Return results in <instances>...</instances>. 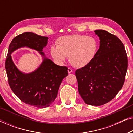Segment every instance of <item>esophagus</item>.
<instances>
[{
	"label": "esophagus",
	"mask_w": 133,
	"mask_h": 133,
	"mask_svg": "<svg viewBox=\"0 0 133 133\" xmlns=\"http://www.w3.org/2000/svg\"><path fill=\"white\" fill-rule=\"evenodd\" d=\"M72 71H73L72 69L71 68V67H68V73H71V72H72Z\"/></svg>",
	"instance_id": "esophagus-1"
}]
</instances>
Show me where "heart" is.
<instances>
[{"mask_svg":"<svg viewBox=\"0 0 133 133\" xmlns=\"http://www.w3.org/2000/svg\"><path fill=\"white\" fill-rule=\"evenodd\" d=\"M95 38L82 34H72L60 37L57 46H51L50 54L56 62L62 63L69 57L74 66L82 68L91 62L98 50Z\"/></svg>","mask_w":133,"mask_h":133,"instance_id":"1","label":"heart"}]
</instances>
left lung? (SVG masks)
Masks as SVG:
<instances>
[{
    "mask_svg": "<svg viewBox=\"0 0 133 133\" xmlns=\"http://www.w3.org/2000/svg\"><path fill=\"white\" fill-rule=\"evenodd\" d=\"M100 48L93 60L76 70L78 90L86 104L100 106L113 99L124 84L128 59L124 45L107 31H94Z\"/></svg>",
    "mask_w": 133,
    "mask_h": 133,
    "instance_id": "8db88e82",
    "label": "left lung"
}]
</instances>
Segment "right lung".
Returning a JSON list of instances; mask_svg holds the SVG:
<instances>
[{
	"instance_id": "1",
	"label": "right lung",
	"mask_w": 133,
	"mask_h": 133,
	"mask_svg": "<svg viewBox=\"0 0 133 133\" xmlns=\"http://www.w3.org/2000/svg\"><path fill=\"white\" fill-rule=\"evenodd\" d=\"M48 38L33 32H26L14 38L9 46L5 61L8 84L17 97L23 102L37 108H46L57 97L60 85L68 75L66 66H59L44 57L39 68L30 74H23L16 68L11 54L22 46L40 52L47 44Z\"/></svg>"
}]
</instances>
